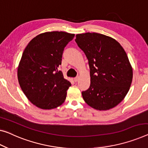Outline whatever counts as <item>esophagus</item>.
<instances>
[{
  "label": "esophagus",
  "mask_w": 148,
  "mask_h": 148,
  "mask_svg": "<svg viewBox=\"0 0 148 148\" xmlns=\"http://www.w3.org/2000/svg\"><path fill=\"white\" fill-rule=\"evenodd\" d=\"M79 80V77H76V78H74V82H78Z\"/></svg>",
  "instance_id": "esophagus-1"
}]
</instances>
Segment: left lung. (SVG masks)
<instances>
[{
    "instance_id": "1",
    "label": "left lung",
    "mask_w": 148,
    "mask_h": 148,
    "mask_svg": "<svg viewBox=\"0 0 148 148\" xmlns=\"http://www.w3.org/2000/svg\"><path fill=\"white\" fill-rule=\"evenodd\" d=\"M75 41L90 66V86L82 92L84 100L97 110L113 108L126 96L132 82L126 52L115 39L99 33L76 34Z\"/></svg>"
}]
</instances>
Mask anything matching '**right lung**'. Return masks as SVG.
Here are the masks:
<instances>
[{
	"label": "right lung",
	"instance_id": "1",
	"mask_svg": "<svg viewBox=\"0 0 148 148\" xmlns=\"http://www.w3.org/2000/svg\"><path fill=\"white\" fill-rule=\"evenodd\" d=\"M65 32H46L30 41L18 67V80L30 102L43 110L60 106L71 83L58 70L65 46L74 37Z\"/></svg>",
	"mask_w": 148,
	"mask_h": 148
}]
</instances>
